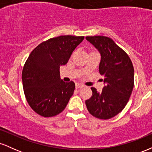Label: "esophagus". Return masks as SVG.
Returning a JSON list of instances; mask_svg holds the SVG:
<instances>
[{
	"mask_svg": "<svg viewBox=\"0 0 152 152\" xmlns=\"http://www.w3.org/2000/svg\"><path fill=\"white\" fill-rule=\"evenodd\" d=\"M83 85L81 84V83H76V88H83Z\"/></svg>",
	"mask_w": 152,
	"mask_h": 152,
	"instance_id": "esophagus-1",
	"label": "esophagus"
}]
</instances>
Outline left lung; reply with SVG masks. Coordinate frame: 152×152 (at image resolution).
<instances>
[{
  "instance_id": "1",
  "label": "left lung",
  "mask_w": 152,
  "mask_h": 152,
  "mask_svg": "<svg viewBox=\"0 0 152 152\" xmlns=\"http://www.w3.org/2000/svg\"><path fill=\"white\" fill-rule=\"evenodd\" d=\"M87 41L102 55L99 71L106 83L102 92L91 87L92 96L86 101L88 112L100 119H109L119 114L128 103L134 85V66L126 52L111 38L86 36Z\"/></svg>"
}]
</instances>
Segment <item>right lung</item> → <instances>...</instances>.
<instances>
[{
	"label": "right lung",
	"mask_w": 152,
	"mask_h": 152,
	"mask_svg": "<svg viewBox=\"0 0 152 152\" xmlns=\"http://www.w3.org/2000/svg\"><path fill=\"white\" fill-rule=\"evenodd\" d=\"M84 36H61L40 43L29 55L22 71L24 94L29 106L43 117L64 111L74 94V81L60 78V66L65 65Z\"/></svg>",
	"instance_id": "1"
}]
</instances>
